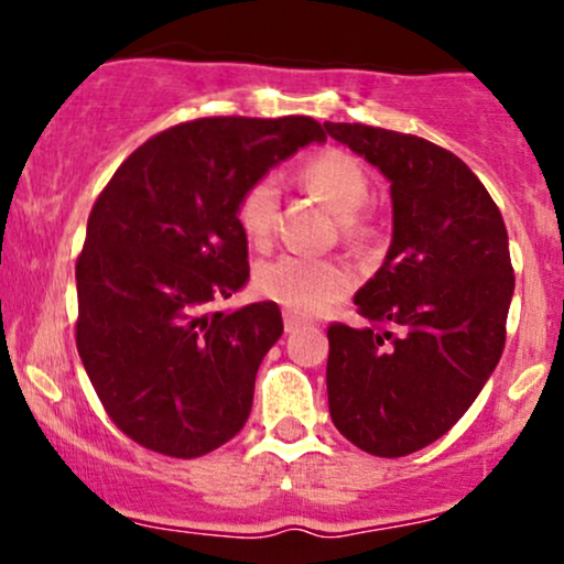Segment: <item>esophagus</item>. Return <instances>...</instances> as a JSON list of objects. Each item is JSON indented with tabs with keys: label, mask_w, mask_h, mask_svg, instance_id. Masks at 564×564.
Masks as SVG:
<instances>
[{
	"label": "esophagus",
	"mask_w": 564,
	"mask_h": 564,
	"mask_svg": "<svg viewBox=\"0 0 564 564\" xmlns=\"http://www.w3.org/2000/svg\"><path fill=\"white\" fill-rule=\"evenodd\" d=\"M302 326H304V318H300V315L283 313V328H286L289 334H291V332H300Z\"/></svg>",
	"instance_id": "obj_1"
}]
</instances>
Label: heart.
Instances as JSON below:
<instances>
[{
  "mask_svg": "<svg viewBox=\"0 0 564 564\" xmlns=\"http://www.w3.org/2000/svg\"><path fill=\"white\" fill-rule=\"evenodd\" d=\"M300 177L334 215L341 217L349 236L366 230V225L355 217V212L368 198V177L358 159L328 148V151L313 153L304 161ZM275 209L278 187L273 177L254 180L241 193L236 217L251 243L262 246L270 241L275 228ZM349 283H352V275L345 262L315 254H281L275 260L262 262L254 273L257 294L300 315L323 313L328 304L345 296Z\"/></svg>",
  "mask_w": 564,
  "mask_h": 564,
  "instance_id": "b5f03b06",
  "label": "heart"
}]
</instances>
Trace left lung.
Listing matches in <instances>:
<instances>
[{
    "mask_svg": "<svg viewBox=\"0 0 564 564\" xmlns=\"http://www.w3.org/2000/svg\"><path fill=\"white\" fill-rule=\"evenodd\" d=\"M323 127L392 193V246L355 294L368 326H328V411L360 451L408 456L467 413L501 358L514 294L507 225L477 174L435 142Z\"/></svg>",
    "mask_w": 564,
    "mask_h": 564,
    "instance_id": "left-lung-1",
    "label": "left lung"
}]
</instances>
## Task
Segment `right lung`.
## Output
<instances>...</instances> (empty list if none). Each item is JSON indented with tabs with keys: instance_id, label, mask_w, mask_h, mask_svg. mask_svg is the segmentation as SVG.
Returning a JSON list of instances; mask_svg holds the SVG:
<instances>
[{
	"instance_id": "right-lung-1",
	"label": "right lung",
	"mask_w": 564,
	"mask_h": 564,
	"mask_svg": "<svg viewBox=\"0 0 564 564\" xmlns=\"http://www.w3.org/2000/svg\"><path fill=\"white\" fill-rule=\"evenodd\" d=\"M310 116L183 121L113 172L76 260V349L129 440L196 458L241 432L257 368L283 334L275 302L209 313L249 281L241 193L307 142Z\"/></svg>"
}]
</instances>
